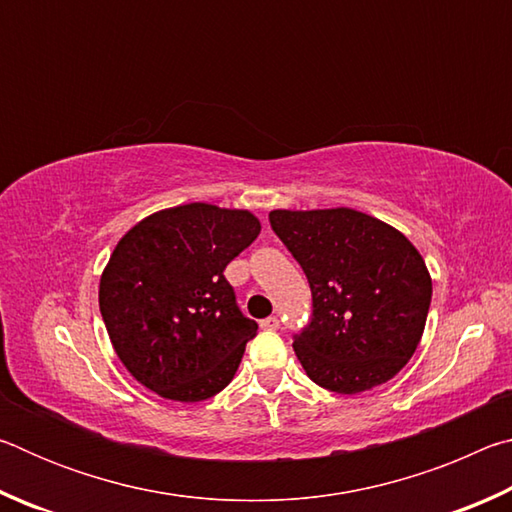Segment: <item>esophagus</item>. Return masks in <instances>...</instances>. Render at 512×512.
<instances>
[{
	"instance_id": "esophagus-1",
	"label": "esophagus",
	"mask_w": 512,
	"mask_h": 512,
	"mask_svg": "<svg viewBox=\"0 0 512 512\" xmlns=\"http://www.w3.org/2000/svg\"><path fill=\"white\" fill-rule=\"evenodd\" d=\"M259 327H262V329H277V327H280V318L268 316V318L262 320V323H259Z\"/></svg>"
}]
</instances>
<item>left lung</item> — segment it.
<instances>
[{
	"label": "left lung",
	"instance_id": "obj_1",
	"mask_svg": "<svg viewBox=\"0 0 512 512\" xmlns=\"http://www.w3.org/2000/svg\"><path fill=\"white\" fill-rule=\"evenodd\" d=\"M268 221L309 280L311 318L293 336L309 379L341 395L393 379L418 348L431 305L415 246L350 207L273 210Z\"/></svg>",
	"mask_w": 512,
	"mask_h": 512
}]
</instances>
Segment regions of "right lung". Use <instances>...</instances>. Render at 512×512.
<instances>
[{"label":"right lung","mask_w":512,"mask_h":512,"mask_svg":"<svg viewBox=\"0 0 512 512\" xmlns=\"http://www.w3.org/2000/svg\"><path fill=\"white\" fill-rule=\"evenodd\" d=\"M257 216L189 203L146 216L119 239L99 309L117 357L149 391L203 402L230 384L257 323L225 266L257 239Z\"/></svg>","instance_id":"right-lung-1"}]
</instances>
